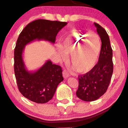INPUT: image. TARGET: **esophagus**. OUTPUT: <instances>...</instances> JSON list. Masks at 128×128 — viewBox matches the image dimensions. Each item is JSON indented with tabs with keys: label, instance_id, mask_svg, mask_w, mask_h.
Masks as SVG:
<instances>
[{
	"label": "esophagus",
	"instance_id": "obj_1",
	"mask_svg": "<svg viewBox=\"0 0 128 128\" xmlns=\"http://www.w3.org/2000/svg\"><path fill=\"white\" fill-rule=\"evenodd\" d=\"M62 76H63L64 78L66 79L69 77V74L66 70H64L63 71V72H62Z\"/></svg>",
	"mask_w": 128,
	"mask_h": 128
}]
</instances>
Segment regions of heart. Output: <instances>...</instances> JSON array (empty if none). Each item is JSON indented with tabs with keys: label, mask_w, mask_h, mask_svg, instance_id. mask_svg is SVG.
Returning a JSON list of instances; mask_svg holds the SVG:
<instances>
[{
	"label": "heart",
	"mask_w": 128,
	"mask_h": 128,
	"mask_svg": "<svg viewBox=\"0 0 128 128\" xmlns=\"http://www.w3.org/2000/svg\"><path fill=\"white\" fill-rule=\"evenodd\" d=\"M87 36L89 39L86 42L84 40ZM59 47L65 53L70 52V62L73 69L77 72L86 73L92 70L98 62L101 40L98 34L94 32L84 33L73 31L65 36Z\"/></svg>",
	"instance_id": "1"
}]
</instances>
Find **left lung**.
I'll return each mask as SVG.
<instances>
[{
    "label": "left lung",
    "mask_w": 128,
    "mask_h": 128,
    "mask_svg": "<svg viewBox=\"0 0 128 128\" xmlns=\"http://www.w3.org/2000/svg\"><path fill=\"white\" fill-rule=\"evenodd\" d=\"M102 42L101 51L98 62L94 68L78 78V98L86 102L96 100L107 91L113 73L112 49L110 38L105 29L98 24L94 23Z\"/></svg>",
    "instance_id": "obj_1"
}]
</instances>
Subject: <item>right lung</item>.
I'll return each instance as SVG.
<instances>
[{
	"mask_svg": "<svg viewBox=\"0 0 128 128\" xmlns=\"http://www.w3.org/2000/svg\"><path fill=\"white\" fill-rule=\"evenodd\" d=\"M66 24V22L39 19L26 26L19 35L14 51V74L19 91L30 100L48 102L64 78L61 66L53 64L50 60L35 72L28 70L22 56L25 47L35 40L54 43L58 33Z\"/></svg>",
	"mask_w": 128,
	"mask_h": 128,
	"instance_id": "obj_1",
	"label": "right lung"
}]
</instances>
